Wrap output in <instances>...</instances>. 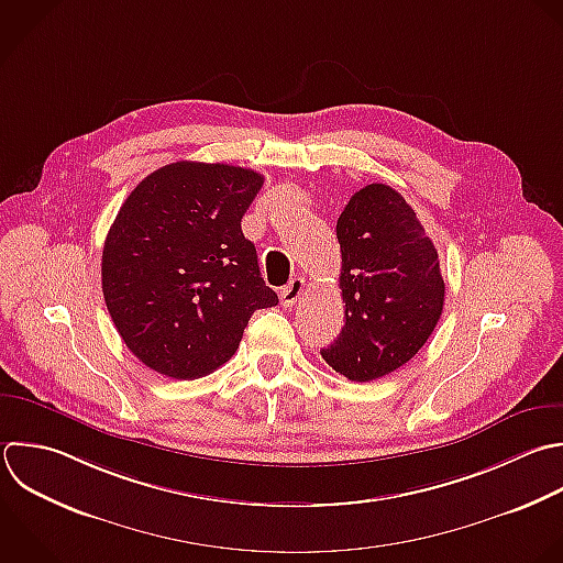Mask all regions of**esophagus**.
Wrapping results in <instances>:
<instances>
[{
	"mask_svg": "<svg viewBox=\"0 0 563 563\" xmlns=\"http://www.w3.org/2000/svg\"><path fill=\"white\" fill-rule=\"evenodd\" d=\"M303 290H306V279H301V277H295L288 286H284L282 290H279V299H282V306H286V308H292L295 303H297V299L303 295Z\"/></svg>",
	"mask_w": 563,
	"mask_h": 563,
	"instance_id": "obj_1",
	"label": "esophagus"
}]
</instances>
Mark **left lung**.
Masks as SVG:
<instances>
[{
	"label": "left lung",
	"instance_id": "1",
	"mask_svg": "<svg viewBox=\"0 0 563 563\" xmlns=\"http://www.w3.org/2000/svg\"><path fill=\"white\" fill-rule=\"evenodd\" d=\"M336 240L345 325L321 356L345 378L367 383L416 356L438 325L440 260L405 198L376 183L350 198Z\"/></svg>",
	"mask_w": 563,
	"mask_h": 563
}]
</instances>
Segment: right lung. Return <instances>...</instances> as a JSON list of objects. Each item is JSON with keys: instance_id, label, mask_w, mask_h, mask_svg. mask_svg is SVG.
<instances>
[{"instance_id": "right-lung-1", "label": "right lung", "mask_w": 563, "mask_h": 563, "mask_svg": "<svg viewBox=\"0 0 563 563\" xmlns=\"http://www.w3.org/2000/svg\"><path fill=\"white\" fill-rule=\"evenodd\" d=\"M264 176L180 161L150 174L123 202L103 246L110 317L136 358L191 380L224 365L249 319L277 306L242 216Z\"/></svg>"}]
</instances>
